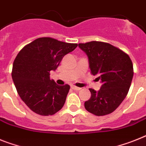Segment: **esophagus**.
Wrapping results in <instances>:
<instances>
[{"label":"esophagus","instance_id":"esophagus-1","mask_svg":"<svg viewBox=\"0 0 146 146\" xmlns=\"http://www.w3.org/2000/svg\"><path fill=\"white\" fill-rule=\"evenodd\" d=\"M72 89H73L74 90H81V88H79V87H76V86H74V85H72L71 86Z\"/></svg>","mask_w":146,"mask_h":146}]
</instances>
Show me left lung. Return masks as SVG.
<instances>
[{"instance_id":"left-lung-1","label":"left lung","mask_w":146,"mask_h":146,"mask_svg":"<svg viewBox=\"0 0 146 146\" xmlns=\"http://www.w3.org/2000/svg\"><path fill=\"white\" fill-rule=\"evenodd\" d=\"M88 56L89 67L101 81L98 91L90 88L91 96L84 102L88 112L104 116L114 111L126 97L133 79L131 60L125 52L108 43L90 41L79 44Z\"/></svg>"}]
</instances>
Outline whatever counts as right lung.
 Listing matches in <instances>:
<instances>
[{
	"label": "right lung",
	"instance_id": "obj_1",
	"mask_svg": "<svg viewBox=\"0 0 146 146\" xmlns=\"http://www.w3.org/2000/svg\"><path fill=\"white\" fill-rule=\"evenodd\" d=\"M77 46L52 38H39L18 52L12 77L21 99L33 112L49 116L62 108L70 86L50 80V72L56 70L64 56Z\"/></svg>",
	"mask_w": 146,
	"mask_h": 146
}]
</instances>
